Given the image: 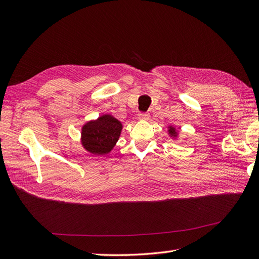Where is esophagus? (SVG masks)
<instances>
[{
    "instance_id": "1",
    "label": "esophagus",
    "mask_w": 259,
    "mask_h": 259,
    "mask_svg": "<svg viewBox=\"0 0 259 259\" xmlns=\"http://www.w3.org/2000/svg\"><path fill=\"white\" fill-rule=\"evenodd\" d=\"M150 117V115L148 112H140V114H138V118L140 119V120H148Z\"/></svg>"
}]
</instances>
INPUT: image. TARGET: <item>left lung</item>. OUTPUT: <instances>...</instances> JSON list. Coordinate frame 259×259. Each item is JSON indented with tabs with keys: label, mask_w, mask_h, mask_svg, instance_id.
I'll use <instances>...</instances> for the list:
<instances>
[{
	"label": "left lung",
	"mask_w": 259,
	"mask_h": 259,
	"mask_svg": "<svg viewBox=\"0 0 259 259\" xmlns=\"http://www.w3.org/2000/svg\"><path fill=\"white\" fill-rule=\"evenodd\" d=\"M168 135L171 138H177V130L173 127V125H168Z\"/></svg>",
	"instance_id": "8db88e82"
}]
</instances>
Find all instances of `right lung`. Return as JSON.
Segmentation results:
<instances>
[{
    "label": "right lung",
    "mask_w": 259,
    "mask_h": 259,
    "mask_svg": "<svg viewBox=\"0 0 259 259\" xmlns=\"http://www.w3.org/2000/svg\"><path fill=\"white\" fill-rule=\"evenodd\" d=\"M122 130L121 122L111 115H103L82 127L83 148L94 155H105L114 149Z\"/></svg>",
    "instance_id": "right-lung-1"
}]
</instances>
